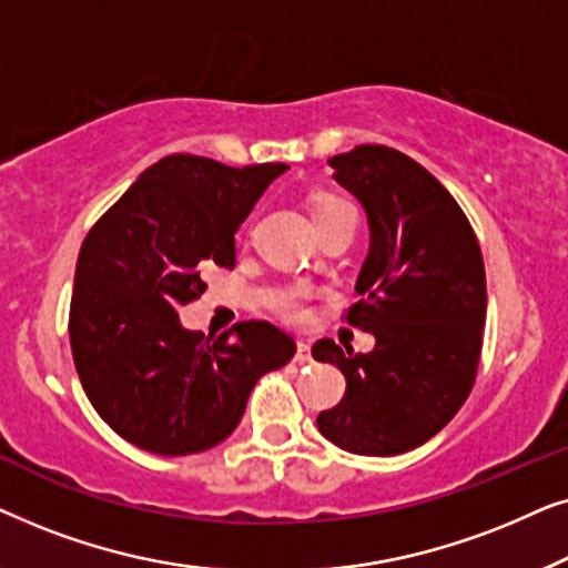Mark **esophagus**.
Instances as JSON below:
<instances>
[{
    "label": "esophagus",
    "mask_w": 568,
    "mask_h": 568,
    "mask_svg": "<svg viewBox=\"0 0 568 568\" xmlns=\"http://www.w3.org/2000/svg\"><path fill=\"white\" fill-rule=\"evenodd\" d=\"M294 362H300V364L313 362V354H310L307 341H300V344H297V354H294Z\"/></svg>",
    "instance_id": "34e87169"
}]
</instances>
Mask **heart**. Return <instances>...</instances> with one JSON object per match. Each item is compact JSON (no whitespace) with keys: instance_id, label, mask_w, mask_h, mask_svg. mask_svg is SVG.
<instances>
[{"instance_id":"heart-1","label":"heart","mask_w":568,"mask_h":568,"mask_svg":"<svg viewBox=\"0 0 568 568\" xmlns=\"http://www.w3.org/2000/svg\"><path fill=\"white\" fill-rule=\"evenodd\" d=\"M344 209H352L346 201L336 196H317L313 201V220L315 224L323 222L325 216L344 212ZM276 313L290 323H302L307 317V292L305 290H290L284 292L282 297L276 300Z\"/></svg>"}]
</instances>
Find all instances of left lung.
Returning <instances> with one entry per match:
<instances>
[{
	"instance_id": "left-lung-1",
	"label": "left lung",
	"mask_w": 568,
	"mask_h": 568,
	"mask_svg": "<svg viewBox=\"0 0 568 568\" xmlns=\"http://www.w3.org/2000/svg\"><path fill=\"white\" fill-rule=\"evenodd\" d=\"M359 199L369 253L346 321L375 336L369 354L321 338L317 362L346 377L317 429L354 455L408 453L453 422L473 390L486 325V271L476 232L445 185L408 154L362 144L328 160Z\"/></svg>"
}]
</instances>
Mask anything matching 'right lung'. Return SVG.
<instances>
[{
  "instance_id": "right-lung-1",
  "label": "right lung",
  "mask_w": 568,
  "mask_h": 568,
  "mask_svg": "<svg viewBox=\"0 0 568 568\" xmlns=\"http://www.w3.org/2000/svg\"><path fill=\"white\" fill-rule=\"evenodd\" d=\"M286 170L168 154L84 237L69 307L74 367L100 418L131 445L168 457L220 445L255 383L297 352L266 321L204 336L178 317L204 294L209 268H235L237 227Z\"/></svg>"
}]
</instances>
